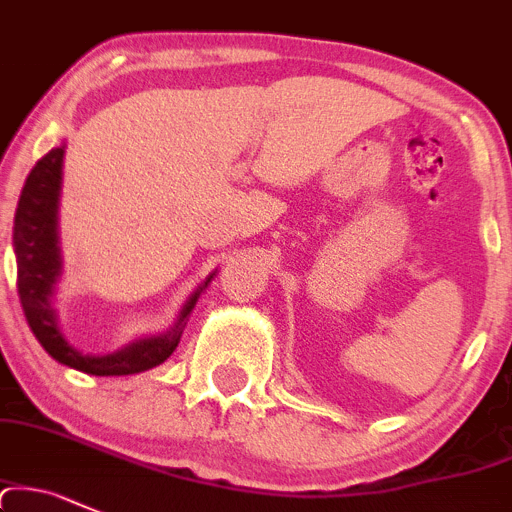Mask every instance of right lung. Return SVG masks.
Segmentation results:
<instances>
[{
	"mask_svg": "<svg viewBox=\"0 0 512 512\" xmlns=\"http://www.w3.org/2000/svg\"><path fill=\"white\" fill-rule=\"evenodd\" d=\"M65 148H51L26 178L21 190L19 207L14 217V254H16V290H19L21 310L29 322L34 337L43 349L60 361V364L78 368L92 376H129V373L146 371L168 359L180 342L185 317L200 300L202 290L212 283L210 276L197 288L175 329L163 337L141 339L129 344L126 349L109 356H85L60 337L56 327V312L51 307V288L60 273L58 258V192H60V170H63Z\"/></svg>",
	"mask_w": 512,
	"mask_h": 512,
	"instance_id": "right-lung-1",
	"label": "right lung"
}]
</instances>
